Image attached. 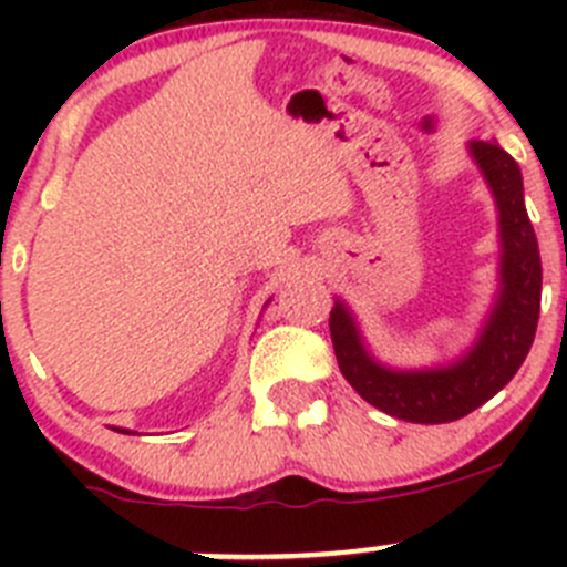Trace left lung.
<instances>
[{"instance_id":"8db88e82","label":"left lung","mask_w":567,"mask_h":567,"mask_svg":"<svg viewBox=\"0 0 567 567\" xmlns=\"http://www.w3.org/2000/svg\"><path fill=\"white\" fill-rule=\"evenodd\" d=\"M499 210V290L477 340L450 364L398 370L368 351L357 318L342 299L329 316L337 364L370 405L416 425H442L488 403L527 359L540 316V251L524 208L522 169L496 142H468Z\"/></svg>"}]
</instances>
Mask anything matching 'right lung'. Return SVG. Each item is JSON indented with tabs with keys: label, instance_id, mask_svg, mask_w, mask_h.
<instances>
[{
	"label": "right lung",
	"instance_id": "obj_1",
	"mask_svg": "<svg viewBox=\"0 0 567 567\" xmlns=\"http://www.w3.org/2000/svg\"><path fill=\"white\" fill-rule=\"evenodd\" d=\"M266 305H268V301H266ZM114 431H117V433H131V431H125V427H114Z\"/></svg>",
	"mask_w": 567,
	"mask_h": 567
}]
</instances>
